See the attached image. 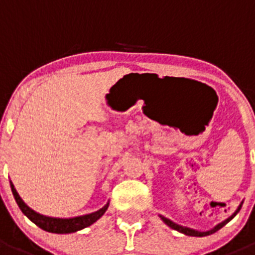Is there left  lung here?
<instances>
[{
	"instance_id": "obj_1",
	"label": "left lung",
	"mask_w": 255,
	"mask_h": 255,
	"mask_svg": "<svg viewBox=\"0 0 255 255\" xmlns=\"http://www.w3.org/2000/svg\"><path fill=\"white\" fill-rule=\"evenodd\" d=\"M242 206H243V203H240V206H239L238 209H236V211L234 212L233 216H230V217L227 218V220H225L224 222H221V224H218L216 227H213V229L209 230V231H204V233H200V231H197V230L189 229V227H184V226H181V225L175 224V222H172V221L168 220V218L163 217V216H159V217H161V220L163 221L164 224L167 225V226H170L171 229H173V230H176V231H179V233L185 234V235H188V236H207V235H211V234L216 233V231H218V230H220L222 226H225V225H226L227 222H229V221L233 220V218L235 217V216L239 213V211H240Z\"/></svg>"
}]
</instances>
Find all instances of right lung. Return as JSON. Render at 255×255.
Returning <instances> with one entry per match:
<instances>
[{
	"label": "right lung",
	"mask_w": 255,
	"mask_h": 255,
	"mask_svg": "<svg viewBox=\"0 0 255 255\" xmlns=\"http://www.w3.org/2000/svg\"><path fill=\"white\" fill-rule=\"evenodd\" d=\"M11 185V191H12L13 198L16 200L17 206L21 209V212L31 222H34L37 226H39L40 229L44 230V231H48V233L53 234H71L76 233L79 230H83L85 227L91 226L92 224H94L97 220H100L103 216L106 211L108 208V204H106L103 208H101L100 211L93 212V213H89V215L79 216V217H73V218H55V217H47V216L39 215L37 212H34L31 208H29L22 199L20 198V195L17 194L16 189L13 186L12 182L10 181Z\"/></svg>",
	"instance_id": "add662e5"
}]
</instances>
